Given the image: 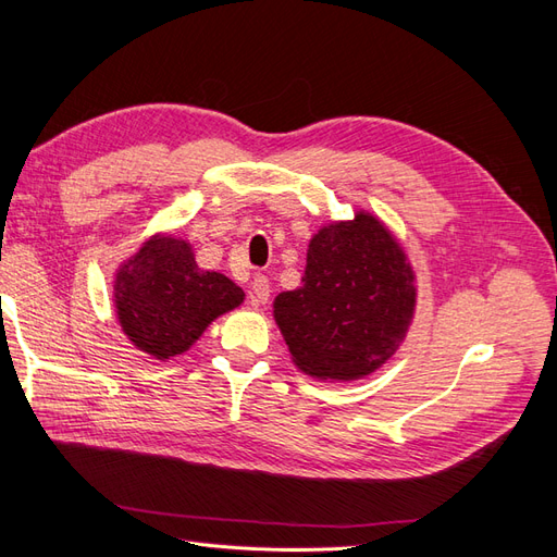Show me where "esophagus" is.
I'll return each instance as SVG.
<instances>
[{"label": "esophagus", "mask_w": 557, "mask_h": 557, "mask_svg": "<svg viewBox=\"0 0 557 557\" xmlns=\"http://www.w3.org/2000/svg\"><path fill=\"white\" fill-rule=\"evenodd\" d=\"M250 288H252V301H256V305H267L269 295H272V288H269V278L258 274L256 278H252Z\"/></svg>", "instance_id": "34e87169"}]
</instances>
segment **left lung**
<instances>
[{"label":"left lung","mask_w":557,"mask_h":557,"mask_svg":"<svg viewBox=\"0 0 557 557\" xmlns=\"http://www.w3.org/2000/svg\"><path fill=\"white\" fill-rule=\"evenodd\" d=\"M413 283L401 246L372 213L325 225L309 244L299 288L274 299L293 362L330 381L372 374L409 332Z\"/></svg>","instance_id":"obj_1"}]
</instances>
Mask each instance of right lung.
Segmentation results:
<instances>
[{
  "mask_svg": "<svg viewBox=\"0 0 557 557\" xmlns=\"http://www.w3.org/2000/svg\"><path fill=\"white\" fill-rule=\"evenodd\" d=\"M113 297L127 339L148 356L170 360L218 315L237 309L244 290L225 274L199 269L188 242L156 234L117 269Z\"/></svg>",
  "mask_w": 557,
  "mask_h": 557,
  "instance_id": "right-lung-1",
  "label": "right lung"
}]
</instances>
